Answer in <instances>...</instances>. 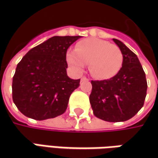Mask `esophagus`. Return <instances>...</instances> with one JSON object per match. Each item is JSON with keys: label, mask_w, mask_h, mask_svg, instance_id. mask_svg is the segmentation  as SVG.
<instances>
[{"label": "esophagus", "mask_w": 158, "mask_h": 158, "mask_svg": "<svg viewBox=\"0 0 158 158\" xmlns=\"http://www.w3.org/2000/svg\"><path fill=\"white\" fill-rule=\"evenodd\" d=\"M88 80H89V79H87L86 77H82V78H81V82H85V81H88Z\"/></svg>", "instance_id": "1"}]
</instances>
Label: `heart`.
Wrapping results in <instances>:
<instances>
[{
  "mask_svg": "<svg viewBox=\"0 0 158 158\" xmlns=\"http://www.w3.org/2000/svg\"><path fill=\"white\" fill-rule=\"evenodd\" d=\"M67 62L77 73L83 72L87 63L91 75L106 79L116 75L123 64L121 50L110 42L96 38L85 39L76 45L75 51L67 53Z\"/></svg>",
  "mask_w": 158,
  "mask_h": 158,
  "instance_id": "b5f03b06",
  "label": "heart"
}]
</instances>
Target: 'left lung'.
<instances>
[{
  "mask_svg": "<svg viewBox=\"0 0 158 158\" xmlns=\"http://www.w3.org/2000/svg\"><path fill=\"white\" fill-rule=\"evenodd\" d=\"M113 40L122 52V68L111 79L91 81L89 102L94 115L98 118L107 122H123L141 109L147 82L137 56L123 42Z\"/></svg>",
  "mask_w": 158,
  "mask_h": 158,
  "instance_id": "8db88e82",
  "label": "left lung"
}]
</instances>
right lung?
<instances>
[{
    "label": "right lung",
    "instance_id": "right-lung-1",
    "mask_svg": "<svg viewBox=\"0 0 158 158\" xmlns=\"http://www.w3.org/2000/svg\"><path fill=\"white\" fill-rule=\"evenodd\" d=\"M81 36H53L36 45L19 62L12 78V100L21 113L35 120L65 113L80 79L67 74V51Z\"/></svg>",
    "mask_w": 158,
    "mask_h": 158
}]
</instances>
